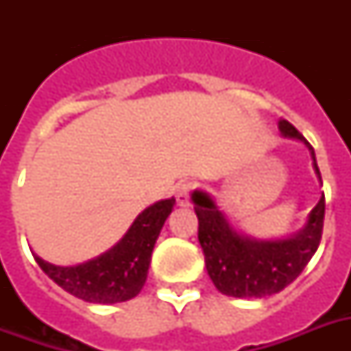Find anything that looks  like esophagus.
<instances>
[{
	"label": "esophagus",
	"mask_w": 351,
	"mask_h": 351,
	"mask_svg": "<svg viewBox=\"0 0 351 351\" xmlns=\"http://www.w3.org/2000/svg\"><path fill=\"white\" fill-rule=\"evenodd\" d=\"M189 189H191V184H180V186L176 187V204L182 206V208L189 206Z\"/></svg>",
	"instance_id": "1"
}]
</instances>
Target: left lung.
<instances>
[{"instance_id":"obj_1","label":"left lung","mask_w":351,"mask_h":351,"mask_svg":"<svg viewBox=\"0 0 351 351\" xmlns=\"http://www.w3.org/2000/svg\"><path fill=\"white\" fill-rule=\"evenodd\" d=\"M284 138L302 142L310 151L313 171L322 186L315 151L289 121L278 120ZM198 217V242L206 269L220 293L237 299H262L282 291L299 277L315 255L324 222V193L297 233L278 239H256L231 222L208 191L191 193Z\"/></svg>"}]
</instances>
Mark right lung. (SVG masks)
Here are the masks:
<instances>
[{
    "mask_svg": "<svg viewBox=\"0 0 351 351\" xmlns=\"http://www.w3.org/2000/svg\"><path fill=\"white\" fill-rule=\"evenodd\" d=\"M175 204L171 197L145 208L111 250L82 264L56 266L36 253L32 255L38 266L67 293L93 304L125 302L142 291L154 244Z\"/></svg>",
    "mask_w": 351,
    "mask_h": 351,
    "instance_id": "add662e5",
    "label": "right lung"
}]
</instances>
